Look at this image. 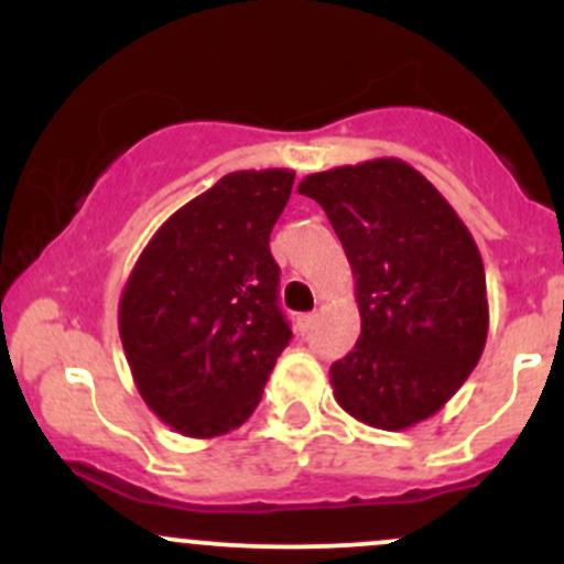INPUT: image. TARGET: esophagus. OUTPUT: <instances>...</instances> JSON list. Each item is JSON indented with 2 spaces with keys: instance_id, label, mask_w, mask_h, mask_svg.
I'll list each match as a JSON object with an SVG mask.
<instances>
[{
  "instance_id": "esophagus-1",
  "label": "esophagus",
  "mask_w": 564,
  "mask_h": 564,
  "mask_svg": "<svg viewBox=\"0 0 564 564\" xmlns=\"http://www.w3.org/2000/svg\"><path fill=\"white\" fill-rule=\"evenodd\" d=\"M314 322H316V314H303V316H297L300 333H308V329L314 327Z\"/></svg>"
}]
</instances>
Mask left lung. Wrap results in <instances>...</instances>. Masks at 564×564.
Returning <instances> with one entry per match:
<instances>
[{
  "label": "left lung",
  "mask_w": 564,
  "mask_h": 564,
  "mask_svg": "<svg viewBox=\"0 0 564 564\" xmlns=\"http://www.w3.org/2000/svg\"><path fill=\"white\" fill-rule=\"evenodd\" d=\"M297 191L322 204L357 278L362 329L329 366L335 401L384 431L436 414L488 335L486 270L469 229L395 158L311 174Z\"/></svg>",
  "instance_id": "left-lung-1"
}]
</instances>
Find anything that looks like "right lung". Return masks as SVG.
<instances>
[{
	"instance_id": "1",
	"label": "right lung",
	"mask_w": 564,
	"mask_h": 564,
	"mask_svg": "<svg viewBox=\"0 0 564 564\" xmlns=\"http://www.w3.org/2000/svg\"><path fill=\"white\" fill-rule=\"evenodd\" d=\"M294 172H235L180 207L135 261L119 338L147 406L185 436L240 429L292 340L270 235Z\"/></svg>"
}]
</instances>
